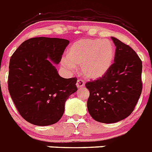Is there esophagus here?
<instances>
[{"mask_svg":"<svg viewBox=\"0 0 152 152\" xmlns=\"http://www.w3.org/2000/svg\"><path fill=\"white\" fill-rule=\"evenodd\" d=\"M84 84H85V83H84V80H81V79H78V80H77V84H76V85H77V88H82L83 87H84Z\"/></svg>","mask_w":152,"mask_h":152,"instance_id":"esophagus-1","label":"esophagus"}]
</instances>
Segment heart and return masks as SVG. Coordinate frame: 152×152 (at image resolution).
Segmentation results:
<instances>
[{"label":"heart","instance_id":"obj_1","mask_svg":"<svg viewBox=\"0 0 152 152\" xmlns=\"http://www.w3.org/2000/svg\"><path fill=\"white\" fill-rule=\"evenodd\" d=\"M116 49L112 42L100 39H84L75 42L66 52L62 65L69 70L81 66L87 78L99 79L107 75L115 59Z\"/></svg>","mask_w":152,"mask_h":152}]
</instances>
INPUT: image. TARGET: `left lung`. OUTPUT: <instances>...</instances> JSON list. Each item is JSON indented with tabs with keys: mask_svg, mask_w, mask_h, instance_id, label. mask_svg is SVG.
<instances>
[{
	"mask_svg": "<svg viewBox=\"0 0 152 152\" xmlns=\"http://www.w3.org/2000/svg\"><path fill=\"white\" fill-rule=\"evenodd\" d=\"M115 59L107 75L85 84L90 91L88 110L91 117L114 123L128 117L142 94V62L136 52L115 37Z\"/></svg>",
	"mask_w": 152,
	"mask_h": 152,
	"instance_id": "1",
	"label": "left lung"
}]
</instances>
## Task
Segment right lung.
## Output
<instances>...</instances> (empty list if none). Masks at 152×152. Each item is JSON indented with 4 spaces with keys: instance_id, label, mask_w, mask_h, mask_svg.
<instances>
[{
    "instance_id": "right-lung-1",
    "label": "right lung",
    "mask_w": 152,
    "mask_h": 152,
    "mask_svg": "<svg viewBox=\"0 0 152 152\" xmlns=\"http://www.w3.org/2000/svg\"><path fill=\"white\" fill-rule=\"evenodd\" d=\"M68 44L64 39L35 37L24 41L10 58L8 90L19 113L32 124L57 123L68 96L77 91V77L63 78L54 65Z\"/></svg>"
}]
</instances>
